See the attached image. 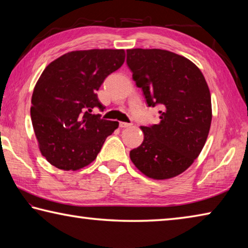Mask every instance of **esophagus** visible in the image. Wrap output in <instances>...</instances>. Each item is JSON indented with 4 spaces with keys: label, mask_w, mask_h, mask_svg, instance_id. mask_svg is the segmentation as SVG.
<instances>
[{
    "label": "esophagus",
    "mask_w": 248,
    "mask_h": 248,
    "mask_svg": "<svg viewBox=\"0 0 248 248\" xmlns=\"http://www.w3.org/2000/svg\"><path fill=\"white\" fill-rule=\"evenodd\" d=\"M119 125H120V128H129V127H131L132 124H127V123H119Z\"/></svg>",
    "instance_id": "esophagus-1"
}]
</instances>
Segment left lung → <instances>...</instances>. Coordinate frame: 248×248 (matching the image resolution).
<instances>
[{
    "label": "left lung",
    "mask_w": 248,
    "mask_h": 248,
    "mask_svg": "<svg viewBox=\"0 0 248 248\" xmlns=\"http://www.w3.org/2000/svg\"><path fill=\"white\" fill-rule=\"evenodd\" d=\"M127 63L149 106L163 108L157 124L141 127L143 142L130 151V158L149 178L176 177L207 141L212 120L208 84L194 62L167 50L128 49Z\"/></svg>",
    "instance_id": "left-lung-1"
}]
</instances>
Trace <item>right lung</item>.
I'll return each instance as SVG.
<instances>
[{"label":"right lung","mask_w":248,"mask_h":248,"mask_svg":"<svg viewBox=\"0 0 248 248\" xmlns=\"http://www.w3.org/2000/svg\"><path fill=\"white\" fill-rule=\"evenodd\" d=\"M124 49L75 50L49 63L31 96V116L38 148L57 169L78 170L90 165L118 121L91 114L104 109L96 91L124 64Z\"/></svg>","instance_id":"add662e5"}]
</instances>
